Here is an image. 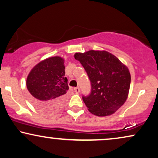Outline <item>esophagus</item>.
I'll use <instances>...</instances> for the list:
<instances>
[{
	"label": "esophagus",
	"mask_w": 158,
	"mask_h": 158,
	"mask_svg": "<svg viewBox=\"0 0 158 158\" xmlns=\"http://www.w3.org/2000/svg\"><path fill=\"white\" fill-rule=\"evenodd\" d=\"M74 90H75V93H77V94H78V93H80V88H79V87H76V88H74Z\"/></svg>",
	"instance_id": "1"
}]
</instances>
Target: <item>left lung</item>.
<instances>
[{"instance_id":"left-lung-1","label":"left lung","mask_w":158,"mask_h":158,"mask_svg":"<svg viewBox=\"0 0 158 158\" xmlns=\"http://www.w3.org/2000/svg\"><path fill=\"white\" fill-rule=\"evenodd\" d=\"M74 57L85 70L91 84L90 94L83 96L88 111L98 116L113 114L128 97L131 83L128 68L106 51L77 52Z\"/></svg>"}]
</instances>
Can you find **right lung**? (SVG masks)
I'll list each match as a JSON object with an SVG mask.
<instances>
[{
  "mask_svg": "<svg viewBox=\"0 0 158 158\" xmlns=\"http://www.w3.org/2000/svg\"><path fill=\"white\" fill-rule=\"evenodd\" d=\"M64 69V60L55 56L39 62L30 71L27 87L31 102L39 110L57 111L65 102L69 86Z\"/></svg>",
  "mask_w": 158,
  "mask_h": 158,
  "instance_id": "right-lung-1",
  "label": "right lung"
}]
</instances>
